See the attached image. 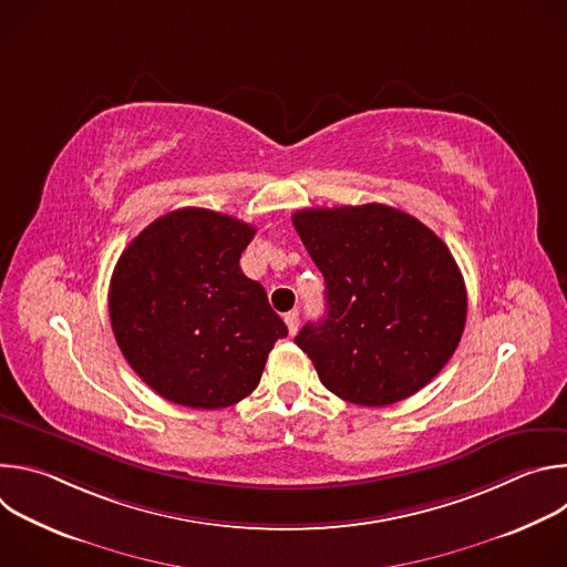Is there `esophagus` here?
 I'll return each mask as SVG.
<instances>
[{
	"mask_svg": "<svg viewBox=\"0 0 567 567\" xmlns=\"http://www.w3.org/2000/svg\"><path fill=\"white\" fill-rule=\"evenodd\" d=\"M285 322H287L289 334H296V332H298V309L287 311V313H285Z\"/></svg>",
	"mask_w": 567,
	"mask_h": 567,
	"instance_id": "obj_1",
	"label": "esophagus"
}]
</instances>
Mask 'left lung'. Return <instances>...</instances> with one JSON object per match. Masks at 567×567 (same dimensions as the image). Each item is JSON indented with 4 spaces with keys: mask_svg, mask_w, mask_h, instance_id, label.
Returning a JSON list of instances; mask_svg holds the SVG:
<instances>
[{
    "mask_svg": "<svg viewBox=\"0 0 567 567\" xmlns=\"http://www.w3.org/2000/svg\"><path fill=\"white\" fill-rule=\"evenodd\" d=\"M291 221L326 278V318L296 337L322 385L361 406L422 390L466 322V287L449 247L385 204L302 208Z\"/></svg>",
    "mask_w": 567,
    "mask_h": 567,
    "instance_id": "left-lung-1",
    "label": "left lung"
}]
</instances>
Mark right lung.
I'll return each mask as SVG.
<instances>
[{"label":"right lung","instance_id":"right-lung-1","mask_svg":"<svg viewBox=\"0 0 567 567\" xmlns=\"http://www.w3.org/2000/svg\"><path fill=\"white\" fill-rule=\"evenodd\" d=\"M256 228L206 208H179L145 226L110 282V320L132 370L164 399L226 409L260 383L287 337L260 282L239 269Z\"/></svg>","mask_w":567,"mask_h":567}]
</instances>
